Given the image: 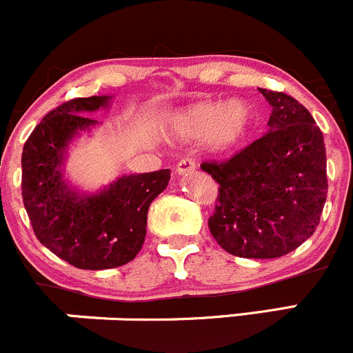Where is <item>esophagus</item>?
<instances>
[{"instance_id": "34e87169", "label": "esophagus", "mask_w": 353, "mask_h": 353, "mask_svg": "<svg viewBox=\"0 0 353 353\" xmlns=\"http://www.w3.org/2000/svg\"><path fill=\"white\" fill-rule=\"evenodd\" d=\"M195 159L192 158H183L178 161V166H176V173L178 175H188V173L195 172Z\"/></svg>"}]
</instances>
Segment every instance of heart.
I'll list each match as a JSON object with an SVG mask.
<instances>
[{"mask_svg": "<svg viewBox=\"0 0 353 353\" xmlns=\"http://www.w3.org/2000/svg\"><path fill=\"white\" fill-rule=\"evenodd\" d=\"M252 121V110L245 101H201L178 113L173 134L187 141L208 137L212 151L226 152L242 144Z\"/></svg>", "mask_w": 353, "mask_h": 353, "instance_id": "obj_1", "label": "heart"}]
</instances>
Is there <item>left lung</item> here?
Returning a JSON list of instances; mask_svg holds the SVG:
<instances>
[{"label": "left lung", "instance_id": "left-lung-1", "mask_svg": "<svg viewBox=\"0 0 353 353\" xmlns=\"http://www.w3.org/2000/svg\"><path fill=\"white\" fill-rule=\"evenodd\" d=\"M271 104L268 134L226 161L201 168L219 185L209 230L226 252L274 259L302 245L326 202V148L312 114L285 92L259 89Z\"/></svg>", "mask_w": 353, "mask_h": 353}]
</instances>
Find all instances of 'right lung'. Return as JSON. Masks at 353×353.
<instances>
[{
	"label": "right lung",
	"instance_id": "obj_1",
	"mask_svg": "<svg viewBox=\"0 0 353 353\" xmlns=\"http://www.w3.org/2000/svg\"><path fill=\"white\" fill-rule=\"evenodd\" d=\"M110 96L59 104L34 128L22 152V197L37 240L79 270H110L130 263L145 239L151 202L170 181V170L125 175L96 194H79L63 178L68 144L96 127L87 113Z\"/></svg>",
	"mask_w": 353,
	"mask_h": 353
}]
</instances>
